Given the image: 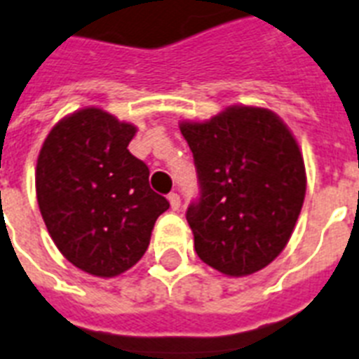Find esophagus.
Masks as SVG:
<instances>
[{
  "label": "esophagus",
  "mask_w": 359,
  "mask_h": 359,
  "mask_svg": "<svg viewBox=\"0 0 359 359\" xmlns=\"http://www.w3.org/2000/svg\"><path fill=\"white\" fill-rule=\"evenodd\" d=\"M168 202H170L172 211H177V209H180V205H182V198H180V194L177 193H170L168 194Z\"/></svg>",
  "instance_id": "esophagus-1"
}]
</instances>
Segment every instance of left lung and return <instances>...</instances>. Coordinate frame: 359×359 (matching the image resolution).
I'll use <instances>...</instances> for the list:
<instances>
[{"mask_svg":"<svg viewBox=\"0 0 359 359\" xmlns=\"http://www.w3.org/2000/svg\"><path fill=\"white\" fill-rule=\"evenodd\" d=\"M200 196L187 209L198 257L248 276L280 256L306 196V168L287 126L269 109L233 105L183 122Z\"/></svg>","mask_w":359,"mask_h":359,"instance_id":"obj_1","label":"left lung"}]
</instances>
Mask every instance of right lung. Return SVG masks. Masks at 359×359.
<instances>
[{"label": "right lung", "instance_id": "right-lung-1", "mask_svg": "<svg viewBox=\"0 0 359 359\" xmlns=\"http://www.w3.org/2000/svg\"><path fill=\"white\" fill-rule=\"evenodd\" d=\"M137 128L102 109L62 118L36 161V200L62 256L93 276L137 263L157 217L170 208L150 189L146 163L128 150Z\"/></svg>", "mask_w": 359, "mask_h": 359}]
</instances>
